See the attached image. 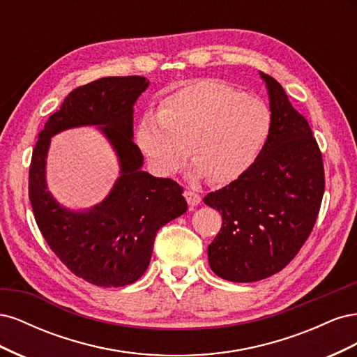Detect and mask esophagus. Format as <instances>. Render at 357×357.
<instances>
[{"instance_id":"34e87169","label":"esophagus","mask_w":357,"mask_h":357,"mask_svg":"<svg viewBox=\"0 0 357 357\" xmlns=\"http://www.w3.org/2000/svg\"><path fill=\"white\" fill-rule=\"evenodd\" d=\"M185 198H186V201H188L190 207H197L198 204H201V195L193 189H186L185 190Z\"/></svg>"}]
</instances>
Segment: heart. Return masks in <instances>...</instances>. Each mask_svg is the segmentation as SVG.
Instances as JSON below:
<instances>
[{
    "label": "heart",
    "mask_w": 357,
    "mask_h": 357,
    "mask_svg": "<svg viewBox=\"0 0 357 357\" xmlns=\"http://www.w3.org/2000/svg\"><path fill=\"white\" fill-rule=\"evenodd\" d=\"M269 129L271 113L262 100L201 80L168 95L158 113H146L135 142L156 174H176L190 153L192 176L222 185L253 164Z\"/></svg>",
    "instance_id": "heart-1"
}]
</instances>
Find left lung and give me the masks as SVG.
Here are the masks:
<instances>
[{
	"label": "left lung",
	"instance_id": "left-lung-1",
	"mask_svg": "<svg viewBox=\"0 0 357 357\" xmlns=\"http://www.w3.org/2000/svg\"><path fill=\"white\" fill-rule=\"evenodd\" d=\"M266 84L271 129L253 164L204 202L219 210L222 228L208 245L214 274L250 283L282 269L304 245L325 192V171L307 119L271 75Z\"/></svg>",
	"mask_w": 357,
	"mask_h": 357
}]
</instances>
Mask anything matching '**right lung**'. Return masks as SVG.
Listing matches in <instances>:
<instances>
[{"label": "right lung", "mask_w": 357, "mask_h": 357, "mask_svg": "<svg viewBox=\"0 0 357 357\" xmlns=\"http://www.w3.org/2000/svg\"><path fill=\"white\" fill-rule=\"evenodd\" d=\"M149 86L139 75L102 77L74 89L38 134L29 167V201L46 243L73 274L95 286L121 287L142 277L156 232L188 210L183 188L143 171L134 143V104ZM98 126L118 156L119 177L109 196L86 211H70L47 190L51 137L66 128Z\"/></svg>", "instance_id": "right-lung-1"}]
</instances>
